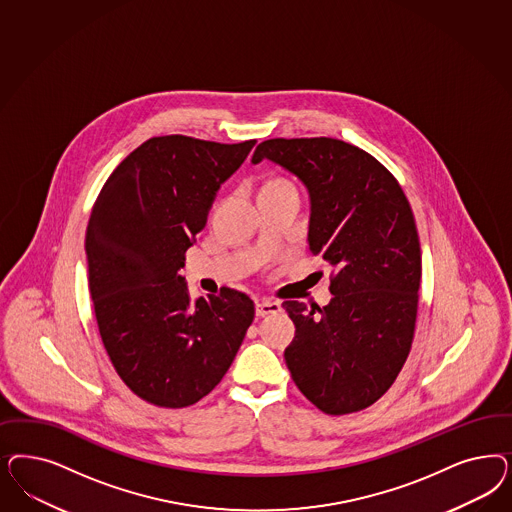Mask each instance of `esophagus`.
I'll use <instances>...</instances> for the list:
<instances>
[{
	"label": "esophagus",
	"mask_w": 512,
	"mask_h": 512,
	"mask_svg": "<svg viewBox=\"0 0 512 512\" xmlns=\"http://www.w3.org/2000/svg\"><path fill=\"white\" fill-rule=\"evenodd\" d=\"M281 303L271 301V299H262L256 303V316H267V314L281 313Z\"/></svg>",
	"instance_id": "esophagus-1"
}]
</instances>
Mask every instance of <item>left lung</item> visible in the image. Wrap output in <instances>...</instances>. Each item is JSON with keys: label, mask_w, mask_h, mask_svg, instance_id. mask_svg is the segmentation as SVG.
Listing matches in <instances>:
<instances>
[{"label": "left lung", "mask_w": 512, "mask_h": 512, "mask_svg": "<svg viewBox=\"0 0 512 512\" xmlns=\"http://www.w3.org/2000/svg\"><path fill=\"white\" fill-rule=\"evenodd\" d=\"M269 160L307 188V241L335 269L326 307L284 301L296 337L284 360L301 394L326 414L373 405L413 343L422 258L411 205L371 154L331 137L269 139Z\"/></svg>", "instance_id": "obj_1"}]
</instances>
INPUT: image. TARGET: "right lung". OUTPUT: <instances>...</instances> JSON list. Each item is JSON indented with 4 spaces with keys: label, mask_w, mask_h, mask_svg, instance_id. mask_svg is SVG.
<instances>
[{
    "label": "right lung",
    "mask_w": 512,
    "mask_h": 512,
    "mask_svg": "<svg viewBox=\"0 0 512 512\" xmlns=\"http://www.w3.org/2000/svg\"><path fill=\"white\" fill-rule=\"evenodd\" d=\"M256 141L152 137L103 184L86 228L99 335L116 373L158 407L198 403L226 375L254 320L233 288L190 299L179 269L220 186Z\"/></svg>",
    "instance_id": "right-lung-1"
}]
</instances>
